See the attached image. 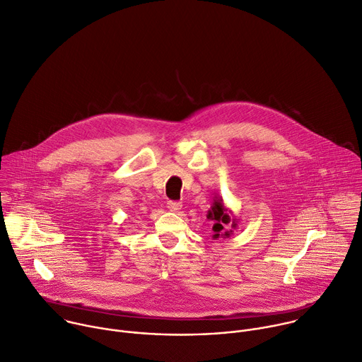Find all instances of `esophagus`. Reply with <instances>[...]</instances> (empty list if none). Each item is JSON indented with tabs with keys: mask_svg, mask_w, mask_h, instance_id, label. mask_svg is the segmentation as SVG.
<instances>
[{
	"mask_svg": "<svg viewBox=\"0 0 362 362\" xmlns=\"http://www.w3.org/2000/svg\"><path fill=\"white\" fill-rule=\"evenodd\" d=\"M182 204L178 202V201H168L167 202V208L171 211V212H178L181 209Z\"/></svg>",
	"mask_w": 362,
	"mask_h": 362,
	"instance_id": "1",
	"label": "esophagus"
}]
</instances>
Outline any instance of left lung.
<instances>
[{"label":"left lung","instance_id":"left-lung-1","mask_svg":"<svg viewBox=\"0 0 362 362\" xmlns=\"http://www.w3.org/2000/svg\"><path fill=\"white\" fill-rule=\"evenodd\" d=\"M206 220L212 221V238H228L234 233L233 230L238 228V220L237 216L233 214L230 208L224 204V199L216 195L214 197V201L211 204V208L208 209Z\"/></svg>","mask_w":362,"mask_h":362}]
</instances>
